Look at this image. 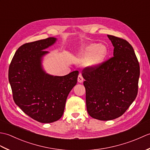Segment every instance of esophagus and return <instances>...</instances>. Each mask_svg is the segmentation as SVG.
<instances>
[{"instance_id":"1","label":"esophagus","mask_w":150,"mask_h":150,"mask_svg":"<svg viewBox=\"0 0 150 150\" xmlns=\"http://www.w3.org/2000/svg\"><path fill=\"white\" fill-rule=\"evenodd\" d=\"M83 80H84V79H83V77H82V74H79V76H78V79H77V81H78V82H79V83H82V82H83Z\"/></svg>"}]
</instances>
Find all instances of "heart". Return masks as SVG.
I'll return each instance as SVG.
<instances>
[{
  "label": "heart",
  "mask_w": 150,
  "mask_h": 150,
  "mask_svg": "<svg viewBox=\"0 0 150 150\" xmlns=\"http://www.w3.org/2000/svg\"><path fill=\"white\" fill-rule=\"evenodd\" d=\"M107 50L103 46L97 44H91L85 47V50L79 57L82 62L87 61L91 66H97L103 62L106 55Z\"/></svg>",
  "instance_id": "obj_1"
}]
</instances>
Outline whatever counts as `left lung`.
I'll list each match as a JSON object with an SVG mask.
<instances>
[{
	"instance_id": "left-lung-1",
	"label": "left lung",
	"mask_w": 150,
	"mask_h": 150,
	"mask_svg": "<svg viewBox=\"0 0 150 150\" xmlns=\"http://www.w3.org/2000/svg\"><path fill=\"white\" fill-rule=\"evenodd\" d=\"M114 47L113 57L95 67L82 70L85 79L87 111L95 119L113 120L120 117L138 93L140 66L128 41L108 35Z\"/></svg>"
}]
</instances>
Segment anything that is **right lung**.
I'll return each mask as SVG.
<instances>
[{"label":"right lung","instance_id":"obj_1","mask_svg":"<svg viewBox=\"0 0 150 150\" xmlns=\"http://www.w3.org/2000/svg\"><path fill=\"white\" fill-rule=\"evenodd\" d=\"M49 37L26 43L16 51L9 67L8 79L14 102L24 112L42 123L62 116L70 91L77 82L78 71L64 76L47 74L42 67L45 49L56 42Z\"/></svg>","mask_w":150,"mask_h":150}]
</instances>
